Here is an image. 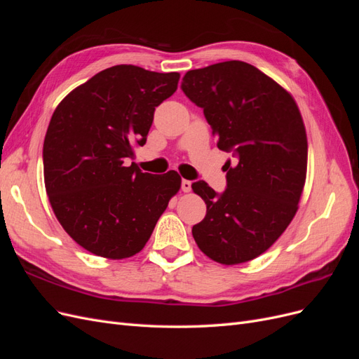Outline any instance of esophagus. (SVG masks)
I'll return each mask as SVG.
<instances>
[{"label": "esophagus", "mask_w": 359, "mask_h": 359, "mask_svg": "<svg viewBox=\"0 0 359 359\" xmlns=\"http://www.w3.org/2000/svg\"><path fill=\"white\" fill-rule=\"evenodd\" d=\"M181 189H182V191H190L191 190V181H189V180H182L181 181Z\"/></svg>", "instance_id": "obj_1"}]
</instances>
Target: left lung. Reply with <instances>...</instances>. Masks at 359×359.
Returning a JSON list of instances; mask_svg holds the SVG:
<instances>
[{
  "instance_id": "obj_1",
  "label": "left lung",
  "mask_w": 359,
  "mask_h": 359,
  "mask_svg": "<svg viewBox=\"0 0 359 359\" xmlns=\"http://www.w3.org/2000/svg\"><path fill=\"white\" fill-rule=\"evenodd\" d=\"M181 90L202 107L217 147L231 153L226 189L191 184L206 203L191 233L202 252L223 265L262 255L286 231L306 182L307 135L292 95L243 61L190 70Z\"/></svg>"
}]
</instances>
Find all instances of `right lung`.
I'll list each match as a JSON object with an SVG mask.
<instances>
[{
  "mask_svg": "<svg viewBox=\"0 0 359 359\" xmlns=\"http://www.w3.org/2000/svg\"><path fill=\"white\" fill-rule=\"evenodd\" d=\"M178 81L175 72L114 66L73 90L50 118L43 144L49 202L64 231L97 256L139 253L181 187L175 170L153 175L127 165Z\"/></svg>",
  "mask_w": 359,
  "mask_h": 359,
  "instance_id": "obj_1",
  "label": "right lung"
}]
</instances>
